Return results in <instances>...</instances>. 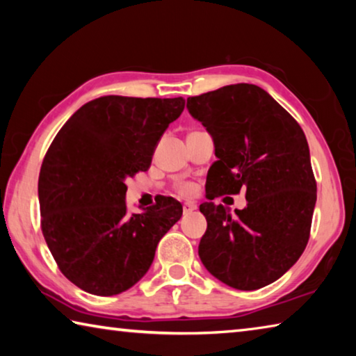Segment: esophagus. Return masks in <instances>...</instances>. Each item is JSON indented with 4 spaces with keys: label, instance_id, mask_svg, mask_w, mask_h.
Instances as JSON below:
<instances>
[{
    "label": "esophagus",
    "instance_id": "1",
    "mask_svg": "<svg viewBox=\"0 0 356 356\" xmlns=\"http://www.w3.org/2000/svg\"><path fill=\"white\" fill-rule=\"evenodd\" d=\"M193 210H196V204L195 202H185L184 204V213H190Z\"/></svg>",
    "mask_w": 356,
    "mask_h": 356
}]
</instances>
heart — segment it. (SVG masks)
<instances>
[{"label": "heart", "mask_w": 356, "mask_h": 356, "mask_svg": "<svg viewBox=\"0 0 356 356\" xmlns=\"http://www.w3.org/2000/svg\"><path fill=\"white\" fill-rule=\"evenodd\" d=\"M177 190H179L180 195H193V193H195V185L182 184V185L177 186Z\"/></svg>", "instance_id": "1"}]
</instances>
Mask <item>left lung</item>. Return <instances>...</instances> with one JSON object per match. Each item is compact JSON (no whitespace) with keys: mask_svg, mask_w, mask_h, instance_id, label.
Returning <instances> with one entry per match:
<instances>
[{"mask_svg":"<svg viewBox=\"0 0 356 356\" xmlns=\"http://www.w3.org/2000/svg\"><path fill=\"white\" fill-rule=\"evenodd\" d=\"M186 110L206 127L215 156L200 206L207 220L200 257L216 280L256 291L281 278L309 240L317 186L303 130L256 84H229L186 99ZM247 193V207L231 216L211 200Z\"/></svg>","mask_w":356,"mask_h":356,"instance_id":"left-lung-1","label":"left lung"}]
</instances>
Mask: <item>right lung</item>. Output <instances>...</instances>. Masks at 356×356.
Listing matches in <instances>:
<instances>
[{"label": "right lung", "instance_id": "1", "mask_svg": "<svg viewBox=\"0 0 356 356\" xmlns=\"http://www.w3.org/2000/svg\"><path fill=\"white\" fill-rule=\"evenodd\" d=\"M182 97L105 95L84 104L58 131L39 174L42 232L59 270L83 291L111 297L147 273L182 204L160 197L129 213L125 180L147 171Z\"/></svg>", "mask_w": 356, "mask_h": 356}]
</instances>
